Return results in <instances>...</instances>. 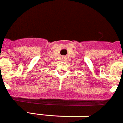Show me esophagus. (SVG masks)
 I'll return each instance as SVG.
<instances>
[{"label": "esophagus", "instance_id": "1", "mask_svg": "<svg viewBox=\"0 0 123 123\" xmlns=\"http://www.w3.org/2000/svg\"><path fill=\"white\" fill-rule=\"evenodd\" d=\"M63 61H66V58H65V57H63Z\"/></svg>", "mask_w": 123, "mask_h": 123}]
</instances>
